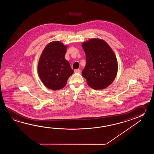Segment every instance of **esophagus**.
I'll return each instance as SVG.
<instances>
[{
	"label": "esophagus",
	"instance_id": "esophagus-1",
	"mask_svg": "<svg viewBox=\"0 0 154 154\" xmlns=\"http://www.w3.org/2000/svg\"><path fill=\"white\" fill-rule=\"evenodd\" d=\"M74 72H81V71H80V69H75V70H74Z\"/></svg>",
	"mask_w": 154,
	"mask_h": 154
}]
</instances>
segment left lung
I'll list each match as a JSON object with an SVG mask.
<instances>
[{
	"mask_svg": "<svg viewBox=\"0 0 154 154\" xmlns=\"http://www.w3.org/2000/svg\"><path fill=\"white\" fill-rule=\"evenodd\" d=\"M86 54V66L82 75L88 85L95 90L107 88L114 81L118 72L115 53L103 39L91 38L82 43Z\"/></svg>",
	"mask_w": 154,
	"mask_h": 154,
	"instance_id": "obj_1",
	"label": "left lung"
}]
</instances>
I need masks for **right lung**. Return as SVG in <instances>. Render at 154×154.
<instances>
[{
	"instance_id": "1",
	"label": "right lung",
	"mask_w": 154,
	"mask_h": 154,
	"mask_svg": "<svg viewBox=\"0 0 154 154\" xmlns=\"http://www.w3.org/2000/svg\"><path fill=\"white\" fill-rule=\"evenodd\" d=\"M67 46L59 41L48 43L43 49L38 63L39 78L46 88L52 90L63 88L74 71L65 59Z\"/></svg>"
}]
</instances>
